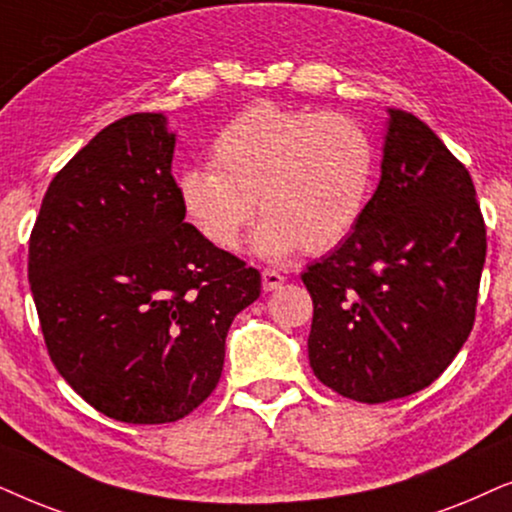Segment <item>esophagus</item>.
<instances>
[{"mask_svg": "<svg viewBox=\"0 0 512 512\" xmlns=\"http://www.w3.org/2000/svg\"><path fill=\"white\" fill-rule=\"evenodd\" d=\"M283 283H285V276L278 274V271H274V269H264L262 271V288L267 292L278 290Z\"/></svg>", "mask_w": 512, "mask_h": 512, "instance_id": "1", "label": "esophagus"}]
</instances>
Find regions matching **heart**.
Segmentation results:
<instances>
[{
  "mask_svg": "<svg viewBox=\"0 0 512 512\" xmlns=\"http://www.w3.org/2000/svg\"><path fill=\"white\" fill-rule=\"evenodd\" d=\"M210 165L189 166L177 177L189 222L210 245L234 252L260 208L267 220L255 250L278 260L297 248L309 255L337 248L358 227L377 149L351 114L264 100L241 109L215 135Z\"/></svg>",
  "mask_w": 512,
  "mask_h": 512,
  "instance_id": "b5f03b06",
  "label": "heart"
}]
</instances>
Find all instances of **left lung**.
<instances>
[{
  "instance_id": "1",
  "label": "left lung",
  "mask_w": 512,
  "mask_h": 512,
  "mask_svg": "<svg viewBox=\"0 0 512 512\" xmlns=\"http://www.w3.org/2000/svg\"><path fill=\"white\" fill-rule=\"evenodd\" d=\"M388 114L377 192L339 248L302 274L311 370L367 405L447 370L473 330L487 255L466 166L414 114Z\"/></svg>"
}]
</instances>
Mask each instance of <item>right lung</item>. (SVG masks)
Masks as SVG:
<instances>
[{
  "mask_svg": "<svg viewBox=\"0 0 512 512\" xmlns=\"http://www.w3.org/2000/svg\"><path fill=\"white\" fill-rule=\"evenodd\" d=\"M163 114H128L46 189L27 276L49 356L88 405L168 424L220 381L224 339L260 271L185 222Z\"/></svg>",
  "mask_w": 512,
  "mask_h": 512,
  "instance_id": "1",
  "label": "right lung"
}]
</instances>
